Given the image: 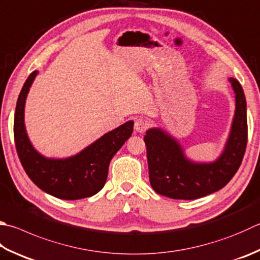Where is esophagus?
Segmentation results:
<instances>
[{
  "instance_id": "esophagus-1",
  "label": "esophagus",
  "mask_w": 260,
  "mask_h": 260,
  "mask_svg": "<svg viewBox=\"0 0 260 260\" xmlns=\"http://www.w3.org/2000/svg\"><path fill=\"white\" fill-rule=\"evenodd\" d=\"M147 129H148V122H147L143 117H139L135 121V130L137 132H140L143 134Z\"/></svg>"
}]
</instances>
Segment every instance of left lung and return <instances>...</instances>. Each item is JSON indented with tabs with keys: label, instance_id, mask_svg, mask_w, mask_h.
<instances>
[{
	"label": "left lung",
	"instance_id": "1",
	"mask_svg": "<svg viewBox=\"0 0 260 260\" xmlns=\"http://www.w3.org/2000/svg\"><path fill=\"white\" fill-rule=\"evenodd\" d=\"M236 92V113L223 153L212 163H196L185 157L173 137L158 128L146 131L145 144L150 185L172 199L192 200L225 187L237 173L248 140L247 103L240 82L230 78Z\"/></svg>",
	"mask_w": 260,
	"mask_h": 260
}]
</instances>
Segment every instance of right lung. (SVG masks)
Instances as JSON below:
<instances>
[{
  "label": "right lung",
  "instance_id": "1",
  "mask_svg": "<svg viewBox=\"0 0 260 260\" xmlns=\"http://www.w3.org/2000/svg\"><path fill=\"white\" fill-rule=\"evenodd\" d=\"M38 71L27 78L17 101L14 113V143L27 175L39 189L64 200H77L96 194L103 189L112 157L134 131V121L107 132L79 154L63 159L47 158L34 148L24 128V103Z\"/></svg>",
  "mask_w": 260,
  "mask_h": 260
}]
</instances>
